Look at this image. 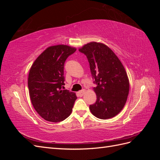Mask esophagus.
I'll use <instances>...</instances> for the list:
<instances>
[{
  "instance_id": "1",
  "label": "esophagus",
  "mask_w": 160,
  "mask_h": 160,
  "mask_svg": "<svg viewBox=\"0 0 160 160\" xmlns=\"http://www.w3.org/2000/svg\"><path fill=\"white\" fill-rule=\"evenodd\" d=\"M84 93H85V90L83 89V90L79 91L78 93H77V95H78L79 97H82V96L84 95Z\"/></svg>"
}]
</instances>
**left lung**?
<instances>
[{"label": "left lung", "mask_w": 160, "mask_h": 160, "mask_svg": "<svg viewBox=\"0 0 160 160\" xmlns=\"http://www.w3.org/2000/svg\"><path fill=\"white\" fill-rule=\"evenodd\" d=\"M89 61L92 78L97 87L96 102L89 105L96 118L115 117L123 108L129 90L124 67L111 49L103 43L91 42L79 49Z\"/></svg>", "instance_id": "left-lung-1"}]
</instances>
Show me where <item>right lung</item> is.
<instances>
[{
    "label": "right lung",
    "mask_w": 160,
    "mask_h": 160,
    "mask_svg": "<svg viewBox=\"0 0 160 160\" xmlns=\"http://www.w3.org/2000/svg\"><path fill=\"white\" fill-rule=\"evenodd\" d=\"M75 51V48L64 45L49 47L37 57L30 69L28 87L31 103L48 122H61L72 112L76 95L62 88L65 62Z\"/></svg>",
    "instance_id": "1"
}]
</instances>
